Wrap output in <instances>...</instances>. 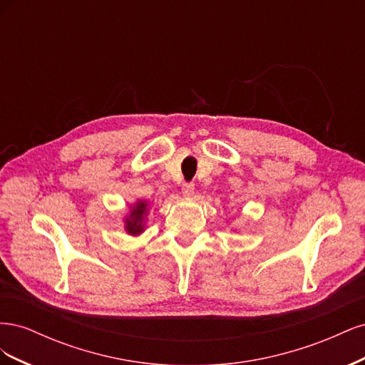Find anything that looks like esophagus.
I'll return each instance as SVG.
<instances>
[{"instance_id": "esophagus-1", "label": "esophagus", "mask_w": 365, "mask_h": 365, "mask_svg": "<svg viewBox=\"0 0 365 365\" xmlns=\"http://www.w3.org/2000/svg\"><path fill=\"white\" fill-rule=\"evenodd\" d=\"M195 193V184L193 182H184L182 184V195L192 196Z\"/></svg>"}]
</instances>
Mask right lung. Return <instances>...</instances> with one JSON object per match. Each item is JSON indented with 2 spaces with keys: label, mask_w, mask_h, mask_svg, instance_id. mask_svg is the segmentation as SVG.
<instances>
[{
  "label": "right lung",
  "mask_w": 365,
  "mask_h": 365,
  "mask_svg": "<svg viewBox=\"0 0 365 365\" xmlns=\"http://www.w3.org/2000/svg\"><path fill=\"white\" fill-rule=\"evenodd\" d=\"M146 202H137L135 207L132 208V212L129 215V217L125 220V228L129 235H140L143 231V222H145V216H146Z\"/></svg>",
  "instance_id": "add662e5"
}]
</instances>
